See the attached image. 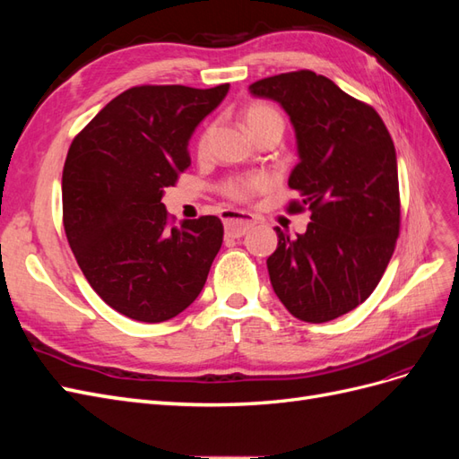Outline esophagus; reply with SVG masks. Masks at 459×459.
I'll return each instance as SVG.
<instances>
[{
    "label": "esophagus",
    "mask_w": 459,
    "mask_h": 459,
    "mask_svg": "<svg viewBox=\"0 0 459 459\" xmlns=\"http://www.w3.org/2000/svg\"><path fill=\"white\" fill-rule=\"evenodd\" d=\"M221 220H224V228H226V235L231 239L243 238V235L251 230L256 221L251 214L245 212H238V211H228L221 214Z\"/></svg>",
    "instance_id": "34e87169"
}]
</instances>
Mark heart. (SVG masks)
<instances>
[{
    "mask_svg": "<svg viewBox=\"0 0 459 459\" xmlns=\"http://www.w3.org/2000/svg\"><path fill=\"white\" fill-rule=\"evenodd\" d=\"M243 120L247 124L248 132H251L255 137L264 134V132H280L283 134L285 128V118L280 113V108L266 103V101H253L248 103L243 110ZM208 137H211V128L203 130L197 140V152H204L208 145ZM268 186L266 176L260 174H251V176H235L228 178L226 182L220 184V193L224 197L238 201V203H247L251 201L258 191Z\"/></svg>",
    "mask_w": 459,
    "mask_h": 459,
    "instance_id": "b5f03b06",
    "label": "heart"
}]
</instances>
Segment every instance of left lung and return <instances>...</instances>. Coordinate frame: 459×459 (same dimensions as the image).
Returning a JSON list of instances; mask_svg holds the SVG:
<instances>
[{"label": "left lung", "instance_id": "1", "mask_svg": "<svg viewBox=\"0 0 459 459\" xmlns=\"http://www.w3.org/2000/svg\"><path fill=\"white\" fill-rule=\"evenodd\" d=\"M251 93L280 103L293 122L299 164L287 212L310 211L307 233L275 228L270 281L283 307L324 324L362 304L381 281L400 233L396 151L371 105L312 71L255 82Z\"/></svg>", "mask_w": 459, "mask_h": 459}]
</instances>
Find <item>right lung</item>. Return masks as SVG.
Here are the masks:
<instances>
[{
	"label": "right lung",
	"mask_w": 459,
	"mask_h": 459,
	"mask_svg": "<svg viewBox=\"0 0 459 459\" xmlns=\"http://www.w3.org/2000/svg\"><path fill=\"white\" fill-rule=\"evenodd\" d=\"M230 84L135 86L78 132L63 169V226L91 289L145 324L184 312L204 287L224 226L218 216L172 228L160 203L191 164L187 142Z\"/></svg>",
	"instance_id": "add662e5"
}]
</instances>
